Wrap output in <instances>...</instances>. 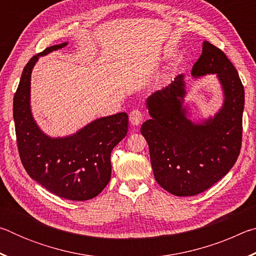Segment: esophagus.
Here are the masks:
<instances>
[{"label": "esophagus", "mask_w": 256, "mask_h": 256, "mask_svg": "<svg viewBox=\"0 0 256 256\" xmlns=\"http://www.w3.org/2000/svg\"><path fill=\"white\" fill-rule=\"evenodd\" d=\"M144 118V114L140 110H133L130 112V122H131L132 125H138Z\"/></svg>", "instance_id": "1"}]
</instances>
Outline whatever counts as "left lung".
I'll return each mask as SVG.
<instances>
[{
  "mask_svg": "<svg viewBox=\"0 0 256 256\" xmlns=\"http://www.w3.org/2000/svg\"><path fill=\"white\" fill-rule=\"evenodd\" d=\"M208 73L218 76L224 104L214 118L203 125L185 118L182 74L146 100L152 118L142 124L141 133L149 144L154 178L177 196H196L210 188L232 170L240 152L244 86L226 54L204 42L192 74Z\"/></svg>",
  "mask_w": 256,
  "mask_h": 256,
  "instance_id": "obj_1",
  "label": "left lung"
}]
</instances>
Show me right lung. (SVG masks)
Returning a JSON list of instances; mask_svg holds the SVG:
<instances>
[{"instance_id":"add662e5","label":"right lung","mask_w":256,"mask_h":256,"mask_svg":"<svg viewBox=\"0 0 256 256\" xmlns=\"http://www.w3.org/2000/svg\"><path fill=\"white\" fill-rule=\"evenodd\" d=\"M66 42L34 55L21 74L14 97V118L19 156L26 172L55 196L72 201L97 196L112 175L110 154L128 133L126 112L96 120L72 136H46L30 112V76L38 56L63 48Z\"/></svg>"}]
</instances>
